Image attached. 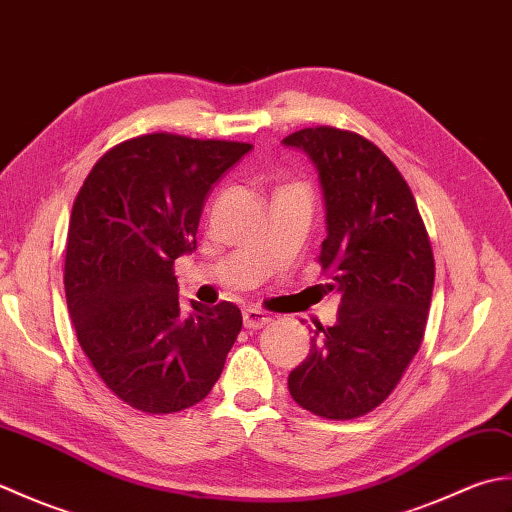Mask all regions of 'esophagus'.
Masks as SVG:
<instances>
[{
    "label": "esophagus",
    "instance_id": "34e87169",
    "mask_svg": "<svg viewBox=\"0 0 512 512\" xmlns=\"http://www.w3.org/2000/svg\"><path fill=\"white\" fill-rule=\"evenodd\" d=\"M242 317H244V328L246 330H259V328H264V325L270 323L268 314L262 312L259 308H246L242 312Z\"/></svg>",
    "mask_w": 512,
    "mask_h": 512
}]
</instances>
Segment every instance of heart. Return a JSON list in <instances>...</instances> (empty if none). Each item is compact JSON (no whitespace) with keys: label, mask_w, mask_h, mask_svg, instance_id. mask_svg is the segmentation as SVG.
Returning a JSON list of instances; mask_svg holds the SVG:
<instances>
[{"label":"heart","mask_w":512,"mask_h":512,"mask_svg":"<svg viewBox=\"0 0 512 512\" xmlns=\"http://www.w3.org/2000/svg\"><path fill=\"white\" fill-rule=\"evenodd\" d=\"M288 189H299V191H306L303 187H299V184H295V187H288Z\"/></svg>","instance_id":"b5f03b06"}]
</instances>
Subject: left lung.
Instances as JSON below:
<instances>
[{"mask_svg": "<svg viewBox=\"0 0 512 512\" xmlns=\"http://www.w3.org/2000/svg\"><path fill=\"white\" fill-rule=\"evenodd\" d=\"M284 145L319 171L328 224L319 264L341 292L336 323L317 325L288 389L321 418L352 420L394 391L422 343L436 279L431 242L409 184L367 138L308 127Z\"/></svg>", "mask_w": 512, "mask_h": 512, "instance_id": "8db88e82", "label": "left lung"}]
</instances>
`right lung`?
Segmentation results:
<instances>
[{
    "instance_id": "obj_1",
    "label": "right lung",
    "mask_w": 512,
    "mask_h": 512,
    "mask_svg": "<svg viewBox=\"0 0 512 512\" xmlns=\"http://www.w3.org/2000/svg\"><path fill=\"white\" fill-rule=\"evenodd\" d=\"M253 149L147 134L112 147L76 195L65 299L81 350L129 407L173 413L204 400L242 330L228 301L182 314L173 262L198 246L213 184Z\"/></svg>"
}]
</instances>
